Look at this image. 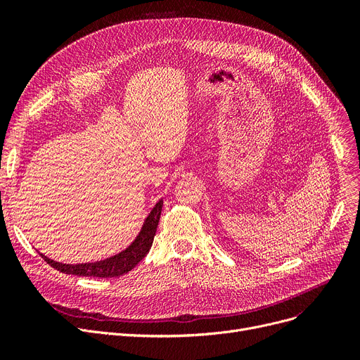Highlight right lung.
Listing matches in <instances>:
<instances>
[{
    "mask_svg": "<svg viewBox=\"0 0 360 360\" xmlns=\"http://www.w3.org/2000/svg\"><path fill=\"white\" fill-rule=\"evenodd\" d=\"M162 205H163V200H159L155 204L153 209H151V212L148 213V216L144 219V223L136 239L132 240L125 250L109 258H105L101 261H93V262L64 264V262L53 261L44 254H41V257L49 264L51 267L65 274L83 276V277H102V278L122 276L134 269L150 251L151 245H153L158 224H159Z\"/></svg>",
    "mask_w": 360,
    "mask_h": 360,
    "instance_id": "right-lung-1",
    "label": "right lung"
}]
</instances>
